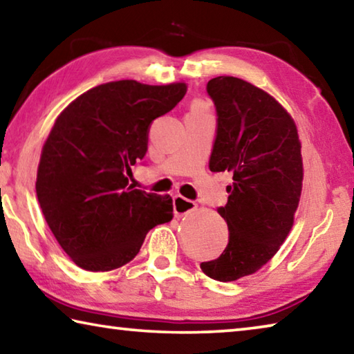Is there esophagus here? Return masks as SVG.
Listing matches in <instances>:
<instances>
[{
  "mask_svg": "<svg viewBox=\"0 0 354 354\" xmlns=\"http://www.w3.org/2000/svg\"><path fill=\"white\" fill-rule=\"evenodd\" d=\"M196 209V205L194 201L184 198L181 195H176L173 198V211H175V217H184L190 212H194Z\"/></svg>",
  "mask_w": 354,
  "mask_h": 354,
  "instance_id": "esophagus-1",
  "label": "esophagus"
}]
</instances>
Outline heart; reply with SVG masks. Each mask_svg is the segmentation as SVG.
Returning a JSON list of instances; mask_svg holds the SVG:
<instances>
[{"mask_svg":"<svg viewBox=\"0 0 354 354\" xmlns=\"http://www.w3.org/2000/svg\"><path fill=\"white\" fill-rule=\"evenodd\" d=\"M194 111H203V104L201 103H195L194 104Z\"/></svg>","mask_w":354,"mask_h":354,"instance_id":"obj_1","label":"heart"}]
</instances>
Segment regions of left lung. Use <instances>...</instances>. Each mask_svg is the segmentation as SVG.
I'll return each mask as SVG.
<instances>
[{
	"mask_svg": "<svg viewBox=\"0 0 354 354\" xmlns=\"http://www.w3.org/2000/svg\"><path fill=\"white\" fill-rule=\"evenodd\" d=\"M218 115L211 171H230L225 207L230 242L201 262L209 278L227 283L253 274L277 254L293 226L303 189L297 124L270 93L234 76L207 82Z\"/></svg>",
	"mask_w": 354,
	"mask_h": 354,
	"instance_id": "1",
	"label": "left lung"
}]
</instances>
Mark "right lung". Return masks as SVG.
Segmentation results:
<instances>
[{
  "instance_id": "1",
  "label": "right lung",
  "mask_w": 354,
  "mask_h": 354,
  "mask_svg": "<svg viewBox=\"0 0 354 354\" xmlns=\"http://www.w3.org/2000/svg\"><path fill=\"white\" fill-rule=\"evenodd\" d=\"M185 92V82L112 81L57 115L41 148L35 192L51 232L77 267H123L151 227L171 220V196L133 189L128 175L147 153L149 124Z\"/></svg>"
}]
</instances>
